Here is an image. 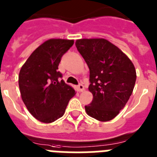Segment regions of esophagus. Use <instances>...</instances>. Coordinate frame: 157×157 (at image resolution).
Wrapping results in <instances>:
<instances>
[{
    "label": "esophagus",
    "instance_id": "obj_1",
    "mask_svg": "<svg viewBox=\"0 0 157 157\" xmlns=\"http://www.w3.org/2000/svg\"><path fill=\"white\" fill-rule=\"evenodd\" d=\"M84 90V87L82 84H80L78 85V91L79 92H83Z\"/></svg>",
    "mask_w": 157,
    "mask_h": 157
}]
</instances>
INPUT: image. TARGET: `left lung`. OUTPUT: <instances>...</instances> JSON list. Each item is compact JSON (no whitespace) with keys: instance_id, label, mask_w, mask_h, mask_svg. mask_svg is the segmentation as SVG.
I'll return each instance as SVG.
<instances>
[{"instance_id":"8db88e82","label":"left lung","mask_w":157,"mask_h":157,"mask_svg":"<svg viewBox=\"0 0 157 157\" xmlns=\"http://www.w3.org/2000/svg\"><path fill=\"white\" fill-rule=\"evenodd\" d=\"M76 46L89 68L92 103L87 114L101 122L117 116L125 107L136 82L134 65L122 50L104 39H83Z\"/></svg>"}]
</instances>
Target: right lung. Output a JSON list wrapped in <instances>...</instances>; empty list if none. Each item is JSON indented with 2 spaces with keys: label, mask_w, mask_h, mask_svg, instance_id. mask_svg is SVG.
Segmentation results:
<instances>
[{
  "label": "right lung",
  "mask_w": 157,
  "mask_h": 157,
  "mask_svg": "<svg viewBox=\"0 0 157 157\" xmlns=\"http://www.w3.org/2000/svg\"><path fill=\"white\" fill-rule=\"evenodd\" d=\"M69 39H51L30 55L19 74V87L26 107L36 119L50 123L63 116L75 90L58 69L62 57L73 45Z\"/></svg>",
  "instance_id": "obj_1"
}]
</instances>
